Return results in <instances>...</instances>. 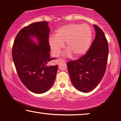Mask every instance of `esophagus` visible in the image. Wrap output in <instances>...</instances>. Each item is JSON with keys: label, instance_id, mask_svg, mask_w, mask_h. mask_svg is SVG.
<instances>
[{"label": "esophagus", "instance_id": "obj_1", "mask_svg": "<svg viewBox=\"0 0 121 121\" xmlns=\"http://www.w3.org/2000/svg\"><path fill=\"white\" fill-rule=\"evenodd\" d=\"M58 64H61V63H65V60H63V59H58Z\"/></svg>", "mask_w": 121, "mask_h": 121}]
</instances>
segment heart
Instances as JSON below:
<instances>
[{
	"instance_id": "obj_1",
	"label": "heart",
	"mask_w": 121,
	"mask_h": 121,
	"mask_svg": "<svg viewBox=\"0 0 121 121\" xmlns=\"http://www.w3.org/2000/svg\"><path fill=\"white\" fill-rule=\"evenodd\" d=\"M92 34L90 27L86 25L70 24L63 26L56 31V36H51L49 43L53 54L59 56L66 42V55L73 54L75 58L85 54L90 48Z\"/></svg>"
}]
</instances>
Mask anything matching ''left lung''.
Listing matches in <instances>:
<instances>
[{
  "label": "left lung",
  "instance_id": "left-lung-1",
  "mask_svg": "<svg viewBox=\"0 0 121 121\" xmlns=\"http://www.w3.org/2000/svg\"><path fill=\"white\" fill-rule=\"evenodd\" d=\"M96 37L85 55L67 63L71 81L74 87L87 92L95 88L102 80L106 69L108 43L103 31L94 25Z\"/></svg>",
  "mask_w": 121,
  "mask_h": 121
}]
</instances>
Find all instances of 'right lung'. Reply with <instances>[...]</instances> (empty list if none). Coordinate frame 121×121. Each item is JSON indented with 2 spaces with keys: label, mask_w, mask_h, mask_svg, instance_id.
Listing matches in <instances>:
<instances>
[{
  "label": "right lung",
  "mask_w": 121,
  "mask_h": 121,
  "mask_svg": "<svg viewBox=\"0 0 121 121\" xmlns=\"http://www.w3.org/2000/svg\"><path fill=\"white\" fill-rule=\"evenodd\" d=\"M47 21L30 24L16 35L12 48L13 62L23 84L36 94L45 92L52 87L56 79L58 65H49V28ZM37 37V45L30 37Z\"/></svg>",
  "instance_id": "add662e5"
}]
</instances>
